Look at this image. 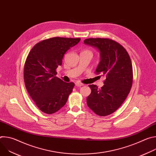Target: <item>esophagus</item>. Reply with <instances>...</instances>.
I'll use <instances>...</instances> for the list:
<instances>
[{"instance_id": "34e87169", "label": "esophagus", "mask_w": 156, "mask_h": 156, "mask_svg": "<svg viewBox=\"0 0 156 156\" xmlns=\"http://www.w3.org/2000/svg\"><path fill=\"white\" fill-rule=\"evenodd\" d=\"M75 85H76V86L81 87V86H84V84L83 83H80V82H76V83H75Z\"/></svg>"}]
</instances>
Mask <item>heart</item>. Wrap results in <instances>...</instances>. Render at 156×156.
Instances as JSON below:
<instances>
[{
	"mask_svg": "<svg viewBox=\"0 0 156 156\" xmlns=\"http://www.w3.org/2000/svg\"><path fill=\"white\" fill-rule=\"evenodd\" d=\"M83 52H90V53H91V51H89V50H84Z\"/></svg>",
	"mask_w": 156,
	"mask_h": 156,
	"instance_id": "obj_1",
	"label": "heart"
}]
</instances>
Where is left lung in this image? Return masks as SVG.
Wrapping results in <instances>:
<instances>
[{
    "label": "left lung",
    "mask_w": 156,
    "mask_h": 156,
    "mask_svg": "<svg viewBox=\"0 0 156 156\" xmlns=\"http://www.w3.org/2000/svg\"><path fill=\"white\" fill-rule=\"evenodd\" d=\"M84 43L100 51L101 61L95 73L105 77L101 88L89 85L91 93L86 99L87 105L98 115L107 116L121 106L131 90L133 78L131 61L126 49L111 39L88 38Z\"/></svg>",
    "instance_id": "1"
}]
</instances>
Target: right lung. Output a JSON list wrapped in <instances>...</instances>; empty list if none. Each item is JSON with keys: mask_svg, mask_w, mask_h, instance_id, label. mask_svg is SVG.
I'll return each mask as SVG.
<instances>
[{"mask_svg": "<svg viewBox=\"0 0 156 156\" xmlns=\"http://www.w3.org/2000/svg\"><path fill=\"white\" fill-rule=\"evenodd\" d=\"M80 38L54 37L41 41L31 49L24 66L27 90L42 112L52 114L63 107L75 86L56 76L64 54Z\"/></svg>", "mask_w": 156, "mask_h": 156, "instance_id": "1", "label": "right lung"}]
</instances>
